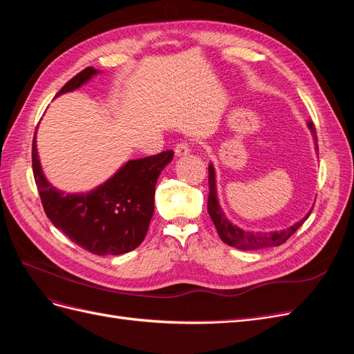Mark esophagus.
I'll list each match as a JSON object with an SVG mask.
<instances>
[{
    "label": "esophagus",
    "instance_id": "esophagus-1",
    "mask_svg": "<svg viewBox=\"0 0 354 354\" xmlns=\"http://www.w3.org/2000/svg\"><path fill=\"white\" fill-rule=\"evenodd\" d=\"M174 152H176V156H186L190 153V146L186 142H181L176 145Z\"/></svg>",
    "mask_w": 354,
    "mask_h": 354
}]
</instances>
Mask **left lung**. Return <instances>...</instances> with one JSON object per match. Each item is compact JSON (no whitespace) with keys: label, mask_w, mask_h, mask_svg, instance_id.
<instances>
[{"label":"left lung","mask_w":354,"mask_h":354,"mask_svg":"<svg viewBox=\"0 0 354 354\" xmlns=\"http://www.w3.org/2000/svg\"><path fill=\"white\" fill-rule=\"evenodd\" d=\"M310 130L313 133L315 140L316 138V128L312 122H308ZM208 186H209V195H208V214L216 226L220 239L234 248L245 250V251H252V250H261V248H270V246H279L285 243L292 234L299 229V226L307 220L306 216L301 221H298L294 226L289 227L288 230L281 232H250V230H242L241 227L234 226L229 221V218L224 216L221 211L218 201H217V190H216V173H214V167L208 165Z\"/></svg>","instance_id":"8db88e82"}]
</instances>
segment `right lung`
Segmentation results:
<instances>
[{"label": "right lung", "mask_w": 354, "mask_h": 354, "mask_svg": "<svg viewBox=\"0 0 354 354\" xmlns=\"http://www.w3.org/2000/svg\"><path fill=\"white\" fill-rule=\"evenodd\" d=\"M97 72L85 68L63 85L57 95L81 87ZM173 156V151H165L128 160L100 187L85 195H65L46 180L35 138L32 143V169L47 217L73 243L95 255H120L143 242L155 211L158 177Z\"/></svg>", "instance_id": "1"}]
</instances>
